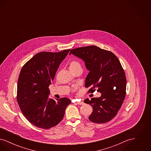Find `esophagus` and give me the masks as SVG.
Segmentation results:
<instances>
[{"instance_id": "obj_1", "label": "esophagus", "mask_w": 151, "mask_h": 151, "mask_svg": "<svg viewBox=\"0 0 151 151\" xmlns=\"http://www.w3.org/2000/svg\"><path fill=\"white\" fill-rule=\"evenodd\" d=\"M76 104L78 105H83L84 103L83 101H78L76 102Z\"/></svg>"}]
</instances>
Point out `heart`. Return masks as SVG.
I'll return each mask as SVG.
<instances>
[{
	"label": "heart",
	"mask_w": 151,
	"mask_h": 151,
	"mask_svg": "<svg viewBox=\"0 0 151 151\" xmlns=\"http://www.w3.org/2000/svg\"><path fill=\"white\" fill-rule=\"evenodd\" d=\"M68 67L70 70L73 73L78 71H82V67L80 62L77 60H72L68 63Z\"/></svg>",
	"instance_id": "obj_1"
}]
</instances>
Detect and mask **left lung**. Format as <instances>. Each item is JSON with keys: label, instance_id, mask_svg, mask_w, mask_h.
Instances as JSON below:
<instances>
[{"label": "left lung", "instance_id": "1", "mask_svg": "<svg viewBox=\"0 0 151 151\" xmlns=\"http://www.w3.org/2000/svg\"><path fill=\"white\" fill-rule=\"evenodd\" d=\"M82 59L89 73L86 88L89 93L97 91L100 97L86 99L84 102L93 107L89 116L91 122L104 123L114 118L121 108L126 93V78L118 58L112 52L96 46L73 49L70 54Z\"/></svg>", "mask_w": 151, "mask_h": 151}]
</instances>
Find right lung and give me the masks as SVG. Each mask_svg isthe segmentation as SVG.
Here are the masks:
<instances>
[{"label":"right lung","instance_id":"obj_1","mask_svg":"<svg viewBox=\"0 0 151 151\" xmlns=\"http://www.w3.org/2000/svg\"><path fill=\"white\" fill-rule=\"evenodd\" d=\"M70 50L40 52L22 67L17 83V101L22 114L37 127L49 129L57 126L71 104L67 97L48 99L49 86Z\"/></svg>","mask_w":151,"mask_h":151}]
</instances>
